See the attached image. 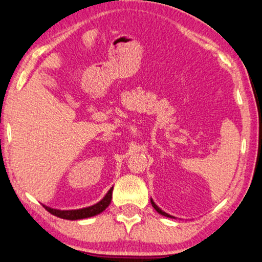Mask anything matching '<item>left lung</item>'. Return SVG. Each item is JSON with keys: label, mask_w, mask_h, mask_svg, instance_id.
I'll return each instance as SVG.
<instances>
[{"label": "left lung", "mask_w": 262, "mask_h": 262, "mask_svg": "<svg viewBox=\"0 0 262 262\" xmlns=\"http://www.w3.org/2000/svg\"><path fill=\"white\" fill-rule=\"evenodd\" d=\"M150 204H152V206H153V207H155V210H156L157 212H158V213H161V214H162V216H165V217H171V216H169V214H168V213H165V212H163V211L161 210V208H159V207H158V206H157V205L155 204V202H153V200H150Z\"/></svg>", "instance_id": "left-lung-1"}]
</instances>
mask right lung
Wrapping results in <instances>:
<instances>
[{
	"instance_id": "1",
	"label": "right lung",
	"mask_w": 262,
	"mask_h": 262,
	"mask_svg": "<svg viewBox=\"0 0 262 262\" xmlns=\"http://www.w3.org/2000/svg\"><path fill=\"white\" fill-rule=\"evenodd\" d=\"M113 198V187L107 191V193L104 196L103 200H100L98 204L93 206H89V207L81 208V210H69V211H61V210H55V208H50L48 206H44L45 210L50 212L54 216L63 218V220H70V221H76V220H83V218H89L99 214L100 212H103L107 206L110 205Z\"/></svg>"
}]
</instances>
